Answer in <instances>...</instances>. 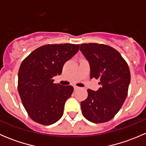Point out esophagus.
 <instances>
[{
    "mask_svg": "<svg viewBox=\"0 0 146 146\" xmlns=\"http://www.w3.org/2000/svg\"><path fill=\"white\" fill-rule=\"evenodd\" d=\"M79 87H78V86H74V90H78V89H79Z\"/></svg>",
    "mask_w": 146,
    "mask_h": 146,
    "instance_id": "1",
    "label": "esophagus"
}]
</instances>
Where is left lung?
I'll return each instance as SVG.
<instances>
[{"label":"left lung","instance_id":"obj_1","mask_svg":"<svg viewBox=\"0 0 146 146\" xmlns=\"http://www.w3.org/2000/svg\"><path fill=\"white\" fill-rule=\"evenodd\" d=\"M81 51L90 66V78L100 79L98 91L88 90L81 102L82 115L95 123L112 119L123 105L131 80L129 66L118 51L103 44H81Z\"/></svg>","mask_w":146,"mask_h":146}]
</instances>
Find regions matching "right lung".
Listing matches in <instances>:
<instances>
[{"label": "right lung", "mask_w": 146, "mask_h": 146, "mask_svg": "<svg viewBox=\"0 0 146 146\" xmlns=\"http://www.w3.org/2000/svg\"><path fill=\"white\" fill-rule=\"evenodd\" d=\"M79 50V44H46L36 48L25 58L18 71L17 89L27 114L34 121L51 125L64 114L66 101L73 87L54 83L63 66Z\"/></svg>", "instance_id": "obj_1"}]
</instances>
